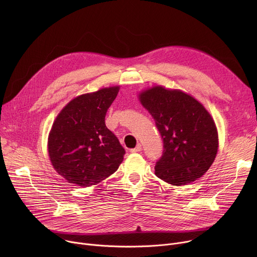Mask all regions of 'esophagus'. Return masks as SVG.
Wrapping results in <instances>:
<instances>
[{"label": "esophagus", "mask_w": 257, "mask_h": 257, "mask_svg": "<svg viewBox=\"0 0 257 257\" xmlns=\"http://www.w3.org/2000/svg\"><path fill=\"white\" fill-rule=\"evenodd\" d=\"M141 151H142V145L141 144H139L134 149L130 150L131 153H138V152H141Z\"/></svg>", "instance_id": "1"}]
</instances>
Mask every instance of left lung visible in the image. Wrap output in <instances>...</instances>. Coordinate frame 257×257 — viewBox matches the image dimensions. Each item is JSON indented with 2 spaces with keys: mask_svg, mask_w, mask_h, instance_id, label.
<instances>
[{
  "mask_svg": "<svg viewBox=\"0 0 257 257\" xmlns=\"http://www.w3.org/2000/svg\"><path fill=\"white\" fill-rule=\"evenodd\" d=\"M163 141L155 175L175 186L200 178L215 160L218 133L210 113L193 97L155 87L140 95Z\"/></svg>",
  "mask_w": 257,
  "mask_h": 257,
  "instance_id": "left-lung-1",
  "label": "left lung"
}]
</instances>
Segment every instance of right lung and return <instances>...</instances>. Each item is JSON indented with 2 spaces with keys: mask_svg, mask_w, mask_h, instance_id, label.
I'll return each mask as SVG.
<instances>
[{
  "mask_svg": "<svg viewBox=\"0 0 257 257\" xmlns=\"http://www.w3.org/2000/svg\"><path fill=\"white\" fill-rule=\"evenodd\" d=\"M118 87L102 89L70 101L58 114L48 138V155L57 173L81 187L112 175L124 148L106 127L105 115Z\"/></svg>",
  "mask_w": 257,
  "mask_h": 257,
  "instance_id": "add662e5",
  "label": "right lung"
}]
</instances>
